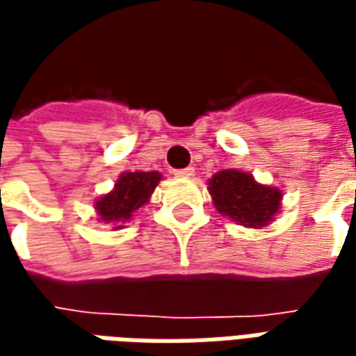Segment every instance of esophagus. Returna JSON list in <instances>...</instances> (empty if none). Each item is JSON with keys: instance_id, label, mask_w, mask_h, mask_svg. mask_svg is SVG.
<instances>
[{"instance_id": "obj_1", "label": "esophagus", "mask_w": 356, "mask_h": 356, "mask_svg": "<svg viewBox=\"0 0 356 356\" xmlns=\"http://www.w3.org/2000/svg\"><path fill=\"white\" fill-rule=\"evenodd\" d=\"M173 175L179 179H191L194 175V168H185V170H175Z\"/></svg>"}]
</instances>
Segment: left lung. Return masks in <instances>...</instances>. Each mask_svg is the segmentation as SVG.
<instances>
[{
    "mask_svg": "<svg viewBox=\"0 0 356 356\" xmlns=\"http://www.w3.org/2000/svg\"><path fill=\"white\" fill-rule=\"evenodd\" d=\"M208 185L217 211L248 229L267 227L280 209L282 193L276 186L257 183L246 171H219Z\"/></svg>",
    "mask_w": 356,
    "mask_h": 356,
    "instance_id": "left-lung-1",
    "label": "left lung"
}]
</instances>
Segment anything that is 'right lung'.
Listing matches in <instances>:
<instances>
[{
	"instance_id": "add662e5",
	"label": "right lung",
	"mask_w": 356,
	"mask_h": 356,
	"mask_svg": "<svg viewBox=\"0 0 356 356\" xmlns=\"http://www.w3.org/2000/svg\"><path fill=\"white\" fill-rule=\"evenodd\" d=\"M160 181L162 175L158 171L122 173L114 188L95 202L99 221L112 223L116 225V229H122L124 223L131 219L133 213L150 200V194L154 193Z\"/></svg>"
}]
</instances>
